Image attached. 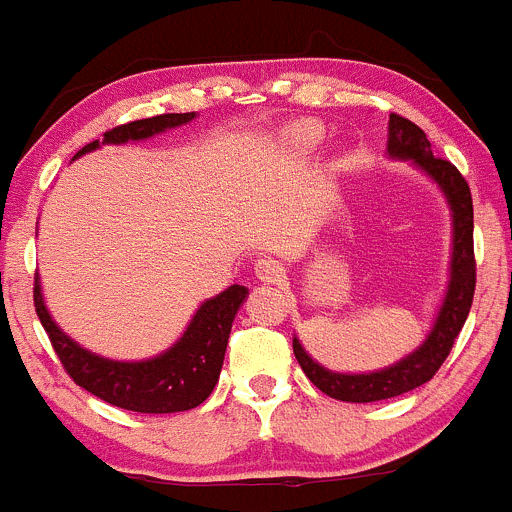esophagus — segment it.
I'll return each instance as SVG.
<instances>
[{
  "instance_id": "esophagus-1",
  "label": "esophagus",
  "mask_w": 512,
  "mask_h": 512,
  "mask_svg": "<svg viewBox=\"0 0 512 512\" xmlns=\"http://www.w3.org/2000/svg\"><path fill=\"white\" fill-rule=\"evenodd\" d=\"M255 275L257 280L265 282V285H275V282H280L282 275H285V267L277 260H272V257H265V260L255 262Z\"/></svg>"
}]
</instances>
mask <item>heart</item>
I'll return each mask as SVG.
<instances>
[{
  "instance_id": "obj_1",
  "label": "heart",
  "mask_w": 512,
  "mask_h": 512,
  "mask_svg": "<svg viewBox=\"0 0 512 512\" xmlns=\"http://www.w3.org/2000/svg\"><path fill=\"white\" fill-rule=\"evenodd\" d=\"M322 141V128L312 126V123H297L289 128V143L297 148H314Z\"/></svg>"
}]
</instances>
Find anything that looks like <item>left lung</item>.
Instances as JSON below:
<instances>
[{
    "label": "left lung",
    "instance_id": "left-lung-1",
    "mask_svg": "<svg viewBox=\"0 0 512 512\" xmlns=\"http://www.w3.org/2000/svg\"><path fill=\"white\" fill-rule=\"evenodd\" d=\"M386 153L394 160H409L426 178L436 183L451 210V262H448V285L443 292L441 307L421 344L404 359L376 371H332L314 361L302 347L297 334L292 337V349L307 379L337 401L349 404H371V401L394 399L416 386L433 379L451 352L458 332L471 312L473 292H476V257H473V200L466 178L456 165L433 156L426 133L396 113L389 116V141Z\"/></svg>",
    "mask_w": 512,
    "mask_h": 512
}]
</instances>
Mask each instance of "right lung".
Instances as JSON below:
<instances>
[{"instance_id": "obj_1", "label": "right lung", "mask_w": 512, "mask_h": 512, "mask_svg": "<svg viewBox=\"0 0 512 512\" xmlns=\"http://www.w3.org/2000/svg\"><path fill=\"white\" fill-rule=\"evenodd\" d=\"M198 118V113H163V116L141 118L103 133V141H94L81 148L76 158L94 153L101 146H123V143L148 141L158 133L180 128ZM247 287L230 285L225 292L205 299L190 317L185 332L165 352L151 359L118 361L96 352H89L69 337L51 317L44 302L39 275L34 280V307L41 327L51 339V347L59 354L61 364L81 389L138 414H175L190 411L213 394L223 369L227 339L232 319L247 299Z\"/></svg>"}]
</instances>
